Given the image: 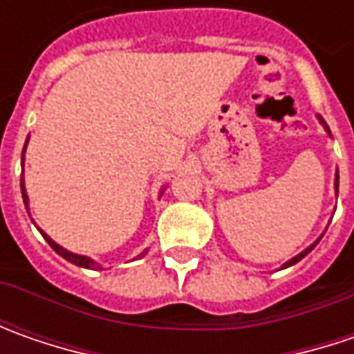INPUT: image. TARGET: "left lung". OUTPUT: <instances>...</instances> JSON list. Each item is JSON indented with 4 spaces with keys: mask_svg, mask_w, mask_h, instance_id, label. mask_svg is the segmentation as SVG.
Returning <instances> with one entry per match:
<instances>
[{
    "mask_svg": "<svg viewBox=\"0 0 354 354\" xmlns=\"http://www.w3.org/2000/svg\"><path fill=\"white\" fill-rule=\"evenodd\" d=\"M317 120H319V124H321V126H323V128H325V131L329 133V138H331V129H329V126L325 124V120H323V118H321L319 114H317ZM335 195H339V171H335ZM323 234H325V232H323ZM323 234H321V236H323ZM321 236L317 238V240H315V242H313L311 246H307L306 250L299 252L297 256H293L292 260H288L286 264L281 266V270H283V268H290V266H293V264H297V262H299L301 258H306L307 254H309V252H311V250H313V248H315V246H317V242H319V240H321Z\"/></svg>",
    "mask_w": 354,
    "mask_h": 354,
    "instance_id": "1",
    "label": "left lung"
}]
</instances>
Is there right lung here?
Wrapping results in <instances>:
<instances>
[{
    "label": "right lung",
    "mask_w": 354,
    "mask_h": 354,
    "mask_svg": "<svg viewBox=\"0 0 354 354\" xmlns=\"http://www.w3.org/2000/svg\"><path fill=\"white\" fill-rule=\"evenodd\" d=\"M27 143H29V136H27V140H25V145H23V156H21V163H25V149H27ZM161 193H163V189H161ZM21 195H23V203H25V209H27V212H29V197H27V189H25V179H23V175H21ZM31 216V214H29ZM33 221V218H31ZM39 228V226H37ZM39 232L43 234V238L48 242V246L53 248V250L57 252L59 256H62L64 260H68L71 264L75 266H80V268H88V270H102V266L98 264L96 260H92L90 256H82V254H75V252L66 250V248H62L61 244H57L53 238L48 236L47 232H43L41 228H39ZM147 254V250H143L142 254H138L136 258H143ZM133 258V260H136Z\"/></svg>",
    "instance_id": "obj_1"
}]
</instances>
